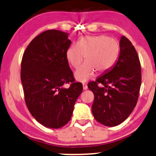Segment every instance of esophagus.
I'll return each mask as SVG.
<instances>
[{"instance_id":"obj_1","label":"esophagus","mask_w":156,"mask_h":156,"mask_svg":"<svg viewBox=\"0 0 156 156\" xmlns=\"http://www.w3.org/2000/svg\"><path fill=\"white\" fill-rule=\"evenodd\" d=\"M82 86H83V90H87V84L83 83V84H82Z\"/></svg>"}]
</instances>
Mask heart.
I'll list each match as a JSON object with an SVG mask.
<instances>
[{
    "label": "heart",
    "mask_w": 156,
    "mask_h": 156,
    "mask_svg": "<svg viewBox=\"0 0 156 156\" xmlns=\"http://www.w3.org/2000/svg\"><path fill=\"white\" fill-rule=\"evenodd\" d=\"M120 52V45L114 38L107 36H87L80 38L76 44L67 49L66 59L74 69L81 65L85 58L86 63L74 74L79 82H85L94 76L95 72H106L116 62Z\"/></svg>",
    "instance_id": "obj_1"
}]
</instances>
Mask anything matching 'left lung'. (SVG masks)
I'll return each mask as SVG.
<instances>
[{
  "instance_id": "obj_1",
  "label": "left lung",
  "mask_w": 156,
  "mask_h": 156,
  "mask_svg": "<svg viewBox=\"0 0 156 156\" xmlns=\"http://www.w3.org/2000/svg\"><path fill=\"white\" fill-rule=\"evenodd\" d=\"M120 52L114 67L87 84L94 94L92 113L106 126H116L131 115L136 107L142 83L140 58L126 36L120 41Z\"/></svg>"
}]
</instances>
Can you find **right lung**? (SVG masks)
<instances>
[{
	"label": "right lung",
	"mask_w": 156,
	"mask_h": 156,
	"mask_svg": "<svg viewBox=\"0 0 156 156\" xmlns=\"http://www.w3.org/2000/svg\"><path fill=\"white\" fill-rule=\"evenodd\" d=\"M68 35L58 30L44 31L30 41L22 59L20 77L27 109L50 129L68 123L82 92L66 56L71 43ZM64 83L70 85L69 89L62 87Z\"/></svg>",
	"instance_id": "obj_1"
}]
</instances>
